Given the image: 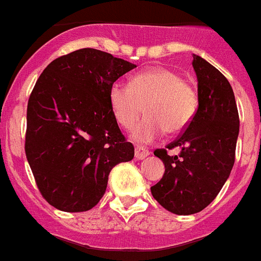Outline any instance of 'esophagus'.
<instances>
[{
	"mask_svg": "<svg viewBox=\"0 0 261 261\" xmlns=\"http://www.w3.org/2000/svg\"><path fill=\"white\" fill-rule=\"evenodd\" d=\"M148 155H150V151L146 147H143V146H137L135 147V158L137 159H144Z\"/></svg>",
	"mask_w": 261,
	"mask_h": 261,
	"instance_id": "esophagus-1",
	"label": "esophagus"
}]
</instances>
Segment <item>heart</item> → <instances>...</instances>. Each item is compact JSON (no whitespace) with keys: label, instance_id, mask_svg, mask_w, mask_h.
Segmentation results:
<instances>
[{"label":"heart","instance_id":"b5f03b06","mask_svg":"<svg viewBox=\"0 0 261 261\" xmlns=\"http://www.w3.org/2000/svg\"><path fill=\"white\" fill-rule=\"evenodd\" d=\"M109 100L114 117L124 128H133L146 111L147 117L134 131L142 142L159 138L164 131L178 134L191 123L198 109V94L191 83L164 67L135 74L130 85L115 82Z\"/></svg>","mask_w":261,"mask_h":261}]
</instances>
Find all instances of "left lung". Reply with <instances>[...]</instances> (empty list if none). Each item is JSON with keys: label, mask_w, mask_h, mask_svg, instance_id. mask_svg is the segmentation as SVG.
<instances>
[{"label": "left lung", "mask_w": 261, "mask_h": 261, "mask_svg": "<svg viewBox=\"0 0 261 261\" xmlns=\"http://www.w3.org/2000/svg\"><path fill=\"white\" fill-rule=\"evenodd\" d=\"M198 78V109L191 123L166 148L154 155L166 167L151 187L155 200L176 215L200 212L218 196L235 163L239 113L232 87L215 66L192 56ZM181 148L171 157L167 149Z\"/></svg>", "instance_id": "8db88e82"}]
</instances>
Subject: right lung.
Masks as SVG:
<instances>
[{
  "mask_svg": "<svg viewBox=\"0 0 261 261\" xmlns=\"http://www.w3.org/2000/svg\"><path fill=\"white\" fill-rule=\"evenodd\" d=\"M134 67L87 47L56 58L37 80L28 102L25 152L53 207L91 210L106 192L113 167L134 158L109 100L114 82Z\"/></svg>",
  "mask_w": 261,
  "mask_h": 261,
  "instance_id": "obj_1",
  "label": "right lung"
}]
</instances>
